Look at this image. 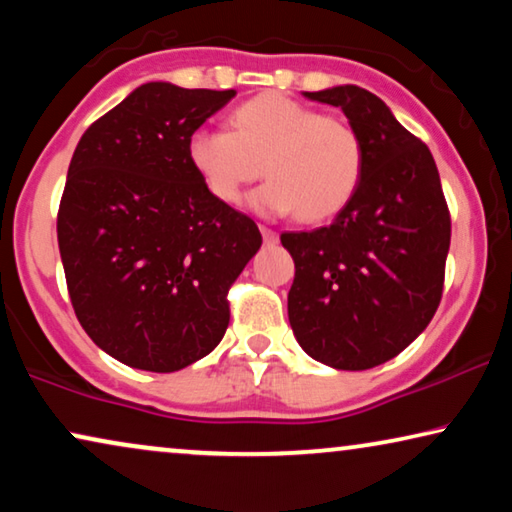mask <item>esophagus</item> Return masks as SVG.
<instances>
[{"label": "esophagus", "instance_id": "34e87169", "mask_svg": "<svg viewBox=\"0 0 512 512\" xmlns=\"http://www.w3.org/2000/svg\"><path fill=\"white\" fill-rule=\"evenodd\" d=\"M261 233H263L265 244H275V242L279 240L277 230H272V228H268V226H261Z\"/></svg>", "mask_w": 512, "mask_h": 512}]
</instances>
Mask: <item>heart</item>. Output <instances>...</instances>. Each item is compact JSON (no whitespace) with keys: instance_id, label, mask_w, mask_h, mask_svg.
<instances>
[{"instance_id":"1","label":"heart","mask_w":512,"mask_h":512,"mask_svg":"<svg viewBox=\"0 0 512 512\" xmlns=\"http://www.w3.org/2000/svg\"><path fill=\"white\" fill-rule=\"evenodd\" d=\"M230 125L233 132L200 128L188 137V163L219 202L237 205L263 165L270 181L251 198L261 212L324 221L354 198L363 144L345 118L263 93L237 104Z\"/></svg>"}]
</instances>
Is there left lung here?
<instances>
[{
  "mask_svg": "<svg viewBox=\"0 0 512 512\" xmlns=\"http://www.w3.org/2000/svg\"><path fill=\"white\" fill-rule=\"evenodd\" d=\"M305 97L345 111L361 137L363 174L331 226L282 233L296 263L289 321L312 359L368 370L401 354L436 314L450 209L429 146L380 97L359 86Z\"/></svg>",
  "mask_w": 512,
  "mask_h": 512,
  "instance_id": "obj_1",
  "label": "left lung"
}]
</instances>
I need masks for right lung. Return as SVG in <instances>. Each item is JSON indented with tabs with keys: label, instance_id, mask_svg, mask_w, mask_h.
Masks as SVG:
<instances>
[{
	"label": "right lung",
	"instance_id": "add662e5",
	"mask_svg": "<svg viewBox=\"0 0 512 512\" xmlns=\"http://www.w3.org/2000/svg\"><path fill=\"white\" fill-rule=\"evenodd\" d=\"M235 90L144 83L83 132L58 209L76 319L125 366L174 373L219 345L228 289L261 249L254 219L219 202L188 137Z\"/></svg>",
	"mask_w": 512,
	"mask_h": 512
}]
</instances>
